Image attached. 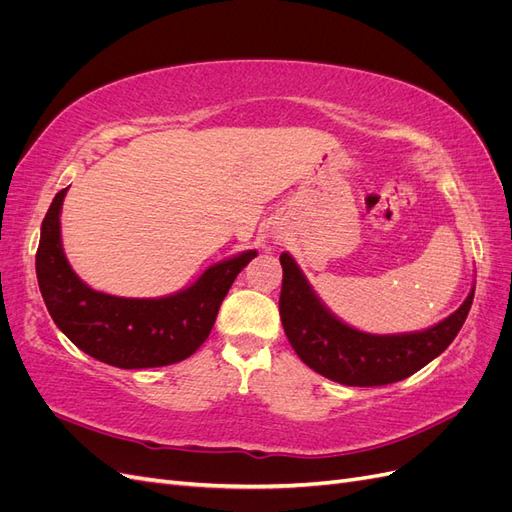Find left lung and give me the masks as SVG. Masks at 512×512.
<instances>
[{"label":"left lung","mask_w":512,"mask_h":512,"mask_svg":"<svg viewBox=\"0 0 512 512\" xmlns=\"http://www.w3.org/2000/svg\"><path fill=\"white\" fill-rule=\"evenodd\" d=\"M280 262V316L290 346L320 376L348 386H382L416 374L451 346L474 299L472 288L457 312L425 331L371 335L335 318L290 254L284 252Z\"/></svg>","instance_id":"8db88e82"}]
</instances>
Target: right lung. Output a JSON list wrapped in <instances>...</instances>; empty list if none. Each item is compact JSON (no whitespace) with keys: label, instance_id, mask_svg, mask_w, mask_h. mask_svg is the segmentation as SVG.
<instances>
[{"label":"right lung","instance_id":"obj_1","mask_svg":"<svg viewBox=\"0 0 512 512\" xmlns=\"http://www.w3.org/2000/svg\"><path fill=\"white\" fill-rule=\"evenodd\" d=\"M68 188L44 215L36 275L46 309L70 342L121 369L173 365L209 337L235 277L256 256L247 250L209 267L185 290L160 299H126L89 288L70 267L61 245L59 215Z\"/></svg>","mask_w":512,"mask_h":512}]
</instances>
